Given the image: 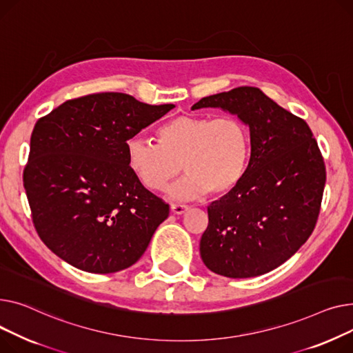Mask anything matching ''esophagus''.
I'll return each instance as SVG.
<instances>
[{
    "label": "esophagus",
    "instance_id": "esophagus-1",
    "mask_svg": "<svg viewBox=\"0 0 353 353\" xmlns=\"http://www.w3.org/2000/svg\"><path fill=\"white\" fill-rule=\"evenodd\" d=\"M171 211H172L175 215H182V214H185L186 211H188V206L182 205V203H172V205H171Z\"/></svg>",
    "mask_w": 353,
    "mask_h": 353
}]
</instances>
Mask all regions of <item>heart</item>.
Here are the masks:
<instances>
[{
	"label": "heart",
	"instance_id": "b5f03b06",
	"mask_svg": "<svg viewBox=\"0 0 353 353\" xmlns=\"http://www.w3.org/2000/svg\"><path fill=\"white\" fill-rule=\"evenodd\" d=\"M157 139L127 141L128 168L143 188L159 192L181 172L182 163L186 175L168 191L179 201L230 192L250 159V131L236 117L178 115L157 130Z\"/></svg>",
	"mask_w": 353,
	"mask_h": 353
}]
</instances>
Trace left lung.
I'll use <instances>...</instances> for the list:
<instances>
[{
	"mask_svg": "<svg viewBox=\"0 0 353 353\" xmlns=\"http://www.w3.org/2000/svg\"><path fill=\"white\" fill-rule=\"evenodd\" d=\"M221 108L250 128L241 181L208 206L199 252L210 271L234 279L274 271L312 234L326 172L307 123L256 87H238L192 105Z\"/></svg>",
	"mask_w": 353,
	"mask_h": 353,
	"instance_id": "left-lung-1",
	"label": "left lung"
}]
</instances>
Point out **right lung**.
Wrapping results in <instances>:
<instances>
[{
	"instance_id": "add662e5",
	"label": "right lung",
	"mask_w": 353,
	"mask_h": 353,
	"mask_svg": "<svg viewBox=\"0 0 353 353\" xmlns=\"http://www.w3.org/2000/svg\"><path fill=\"white\" fill-rule=\"evenodd\" d=\"M174 107L101 92L37 121L24 188L35 230L57 256L81 271L114 274L147 251L170 206L137 181L125 143Z\"/></svg>"
}]
</instances>
